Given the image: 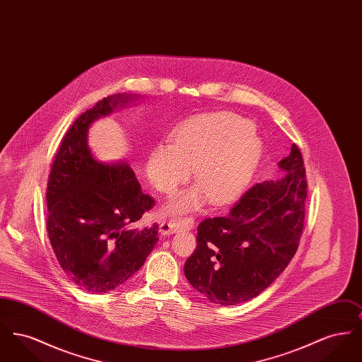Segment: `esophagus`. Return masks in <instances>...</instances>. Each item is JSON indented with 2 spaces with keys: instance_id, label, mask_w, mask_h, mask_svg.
<instances>
[{
  "instance_id": "obj_1",
  "label": "esophagus",
  "mask_w": 362,
  "mask_h": 362,
  "mask_svg": "<svg viewBox=\"0 0 362 362\" xmlns=\"http://www.w3.org/2000/svg\"><path fill=\"white\" fill-rule=\"evenodd\" d=\"M187 225V220L183 217H173L170 220H164L160 223V233L161 235H170V233H176L180 229H183Z\"/></svg>"
}]
</instances>
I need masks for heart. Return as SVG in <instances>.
<instances>
[{
  "instance_id": "obj_1",
  "label": "heart",
  "mask_w": 362,
  "mask_h": 362,
  "mask_svg": "<svg viewBox=\"0 0 362 362\" xmlns=\"http://www.w3.org/2000/svg\"><path fill=\"white\" fill-rule=\"evenodd\" d=\"M262 145L251 123L230 112L201 115L179 126L173 144H158L146 161V173L157 191L173 195L191 177L197 187L179 194L168 213H185L204 205H225L251 182L258 168Z\"/></svg>"
}]
</instances>
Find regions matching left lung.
Instances as JSON below:
<instances>
[{"label": "left lung", "mask_w": 362, "mask_h": 362, "mask_svg": "<svg viewBox=\"0 0 362 362\" xmlns=\"http://www.w3.org/2000/svg\"><path fill=\"white\" fill-rule=\"evenodd\" d=\"M284 175L252 186L223 217L198 225L185 263L192 288L211 303L236 305L269 288L292 260L304 228L307 175L294 144L279 161Z\"/></svg>", "instance_id": "8db88e82"}]
</instances>
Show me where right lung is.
<instances>
[{
	"label": "right lung",
	"instance_id": "1",
	"mask_svg": "<svg viewBox=\"0 0 362 362\" xmlns=\"http://www.w3.org/2000/svg\"><path fill=\"white\" fill-rule=\"evenodd\" d=\"M126 96H107L83 112L62 138L49 173L46 228L66 276L83 291L105 293L139 270L155 248L158 225L132 229L156 201L127 164L104 165L86 145L90 122Z\"/></svg>",
	"mask_w": 362,
	"mask_h": 362
}]
</instances>
